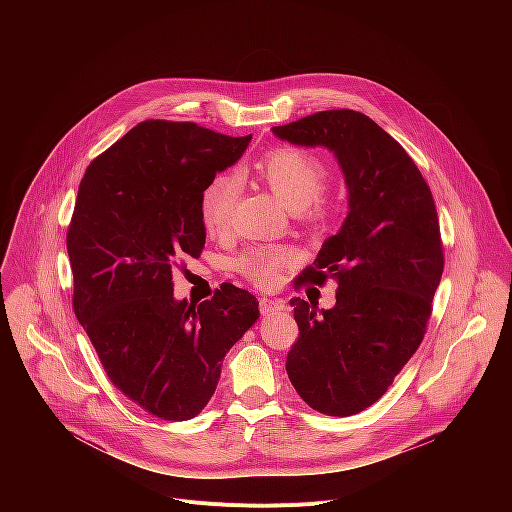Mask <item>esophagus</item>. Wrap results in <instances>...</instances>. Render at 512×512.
<instances>
[{
	"label": "esophagus",
	"mask_w": 512,
	"mask_h": 512,
	"mask_svg": "<svg viewBox=\"0 0 512 512\" xmlns=\"http://www.w3.org/2000/svg\"><path fill=\"white\" fill-rule=\"evenodd\" d=\"M259 310L263 316H271L275 312H287V306L279 300H267V298H261L259 300Z\"/></svg>",
	"instance_id": "34e87169"
}]
</instances>
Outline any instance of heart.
<instances>
[{
    "mask_svg": "<svg viewBox=\"0 0 512 512\" xmlns=\"http://www.w3.org/2000/svg\"><path fill=\"white\" fill-rule=\"evenodd\" d=\"M255 170L291 212L304 210L314 218H324L328 214L318 200L326 188L328 172L316 156L296 148H281L269 152ZM237 194L239 184L229 174L212 178L202 190L200 214L210 237L227 233ZM291 255L294 253L287 247H255L239 259V269L255 285L271 287Z\"/></svg>",
    "mask_w": 512,
    "mask_h": 512,
    "instance_id": "obj_1",
    "label": "heart"
}]
</instances>
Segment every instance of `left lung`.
Here are the masks:
<instances>
[{
    "mask_svg": "<svg viewBox=\"0 0 512 512\" xmlns=\"http://www.w3.org/2000/svg\"><path fill=\"white\" fill-rule=\"evenodd\" d=\"M273 135L334 154L348 190L340 231L304 279H338L336 304L294 298L298 342L285 362L298 395L316 411L348 417L379 401L419 348L444 271L440 223L415 162L373 119L320 111L271 127Z\"/></svg>",
    "mask_w": 512,
    "mask_h": 512,
    "instance_id": "left-lung-1",
    "label": "left lung"
}]
</instances>
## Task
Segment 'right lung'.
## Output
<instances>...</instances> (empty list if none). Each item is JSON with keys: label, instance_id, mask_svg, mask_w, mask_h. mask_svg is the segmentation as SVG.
<instances>
[{"label": "right lung", "instance_id": "right-lung-1", "mask_svg": "<svg viewBox=\"0 0 512 512\" xmlns=\"http://www.w3.org/2000/svg\"><path fill=\"white\" fill-rule=\"evenodd\" d=\"M251 135L143 121L91 162L66 235L75 314L111 383L166 421L196 417L223 358L259 320V302L225 283L192 306L174 298L172 265L200 257L206 184L241 160Z\"/></svg>", "mask_w": 512, "mask_h": 512}]
</instances>
